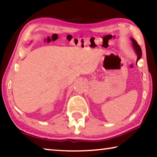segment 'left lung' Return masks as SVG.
<instances>
[{"mask_svg":"<svg viewBox=\"0 0 157 157\" xmlns=\"http://www.w3.org/2000/svg\"><path fill=\"white\" fill-rule=\"evenodd\" d=\"M132 44H133V46H134V49H135V50H136V52L137 53V55H138L137 61H138L140 57H141V55H142L141 48H140V47L139 46V45L138 44L137 42L135 41L133 38H132Z\"/></svg>","mask_w":157,"mask_h":157,"instance_id":"left-lung-1","label":"left lung"}]
</instances>
